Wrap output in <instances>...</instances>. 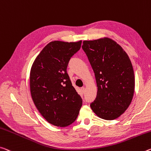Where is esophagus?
Returning a JSON list of instances; mask_svg holds the SVG:
<instances>
[{
	"mask_svg": "<svg viewBox=\"0 0 151 151\" xmlns=\"http://www.w3.org/2000/svg\"><path fill=\"white\" fill-rule=\"evenodd\" d=\"M81 91H82V93H85V87H81Z\"/></svg>",
	"mask_w": 151,
	"mask_h": 151,
	"instance_id": "obj_1",
	"label": "esophagus"
}]
</instances>
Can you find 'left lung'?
<instances>
[{"label":"left lung","mask_w":151,"mask_h":151,"mask_svg":"<svg viewBox=\"0 0 151 151\" xmlns=\"http://www.w3.org/2000/svg\"><path fill=\"white\" fill-rule=\"evenodd\" d=\"M82 48L94 71L97 86L91 107L102 119L118 118L130 106L134 91V74L128 54L109 38L84 41Z\"/></svg>","instance_id":"obj_1"}]
</instances>
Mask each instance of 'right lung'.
<instances>
[{"mask_svg": "<svg viewBox=\"0 0 151 151\" xmlns=\"http://www.w3.org/2000/svg\"><path fill=\"white\" fill-rule=\"evenodd\" d=\"M82 41H54L45 45L33 63L30 90L35 107L51 124L65 127L77 118L83 100L73 87L66 68Z\"/></svg>", "mask_w": 151, "mask_h": 151, "instance_id": "add662e5", "label": "right lung"}]
</instances>
